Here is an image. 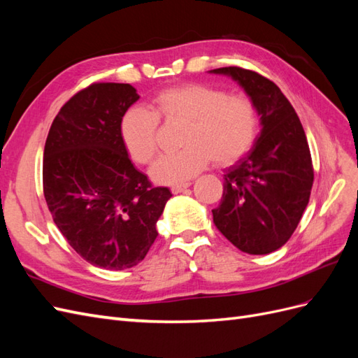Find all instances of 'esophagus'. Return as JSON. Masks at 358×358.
I'll return each instance as SVG.
<instances>
[{
  "label": "esophagus",
  "mask_w": 358,
  "mask_h": 358,
  "mask_svg": "<svg viewBox=\"0 0 358 358\" xmlns=\"http://www.w3.org/2000/svg\"><path fill=\"white\" fill-rule=\"evenodd\" d=\"M189 185H191V182L176 183V185H173V187H171V192H173V194H179V192H182V191H185Z\"/></svg>",
  "instance_id": "esophagus-1"
}]
</instances>
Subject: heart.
I'll list each match as a JSON object with an SVG mask.
<instances>
[{"mask_svg": "<svg viewBox=\"0 0 358 358\" xmlns=\"http://www.w3.org/2000/svg\"><path fill=\"white\" fill-rule=\"evenodd\" d=\"M158 119L183 122L176 152L161 155L150 167L158 183H179L209 164L225 166L245 155L258 134V112L243 94L201 83H185L159 91L150 104L133 106L119 122V134L128 155L148 164L157 152Z\"/></svg>", "mask_w": 358, "mask_h": 358, "instance_id": "1", "label": "heart"}]
</instances>
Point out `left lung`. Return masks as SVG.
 Here are the masks:
<instances>
[{"instance_id": "1", "label": "left lung", "mask_w": 358, "mask_h": 358, "mask_svg": "<svg viewBox=\"0 0 358 358\" xmlns=\"http://www.w3.org/2000/svg\"><path fill=\"white\" fill-rule=\"evenodd\" d=\"M209 73L239 83L262 124L251 150L225 170L213 222L242 252L270 254L287 243L309 203L313 167L305 129L287 96L264 76L241 67Z\"/></svg>"}]
</instances>
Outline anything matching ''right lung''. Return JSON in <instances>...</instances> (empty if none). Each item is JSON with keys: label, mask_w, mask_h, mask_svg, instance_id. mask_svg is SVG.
<instances>
[{"label": "right lung", "mask_w": 358, "mask_h": 358, "mask_svg": "<svg viewBox=\"0 0 358 358\" xmlns=\"http://www.w3.org/2000/svg\"><path fill=\"white\" fill-rule=\"evenodd\" d=\"M140 99L129 83H92L61 107L43 154V191L62 236L107 270L138 264L171 197L154 188L125 150L119 122Z\"/></svg>", "instance_id": "obj_1"}]
</instances>
